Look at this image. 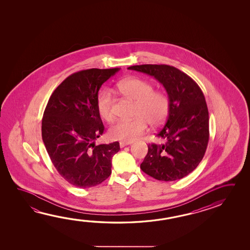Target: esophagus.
Instances as JSON below:
<instances>
[{
    "mask_svg": "<svg viewBox=\"0 0 250 250\" xmlns=\"http://www.w3.org/2000/svg\"><path fill=\"white\" fill-rule=\"evenodd\" d=\"M131 143H132L131 141H120V142H119V146H120V147H125V146L131 145Z\"/></svg>",
    "mask_w": 250,
    "mask_h": 250,
    "instance_id": "obj_1",
    "label": "esophagus"
}]
</instances>
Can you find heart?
<instances>
[{
  "label": "heart",
  "instance_id": "1",
  "mask_svg": "<svg viewBox=\"0 0 250 250\" xmlns=\"http://www.w3.org/2000/svg\"><path fill=\"white\" fill-rule=\"evenodd\" d=\"M119 92L136 102L134 116L130 120H119L110 127V136L113 140L132 141L152 126L162 125L169 112V99L162 91L154 90L150 82L137 77L127 78L118 83ZM98 114L106 122L115 118L114 98L110 90L104 89L97 99Z\"/></svg>",
  "mask_w": 250,
  "mask_h": 250
}]
</instances>
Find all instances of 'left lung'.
I'll list each match as a JSON object with an SVG mask.
<instances>
[{
	"mask_svg": "<svg viewBox=\"0 0 250 250\" xmlns=\"http://www.w3.org/2000/svg\"><path fill=\"white\" fill-rule=\"evenodd\" d=\"M128 69L153 76L169 99L166 122L156 133L163 142L147 145L140 168L159 181L181 179L198 166L209 141V112L201 88L175 66L146 64Z\"/></svg>",
	"mask_w": 250,
	"mask_h": 250,
	"instance_id": "obj_1",
	"label": "left lung"
}]
</instances>
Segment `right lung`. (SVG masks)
<instances>
[{"instance_id": "right-lung-1", "label": "right lung", "mask_w": 250, "mask_h": 250, "mask_svg": "<svg viewBox=\"0 0 250 250\" xmlns=\"http://www.w3.org/2000/svg\"><path fill=\"white\" fill-rule=\"evenodd\" d=\"M120 68H91L66 77L49 98L42 119V139L53 166L72 185L97 186L111 174L118 141L95 144L104 131L97 108L98 91Z\"/></svg>"}]
</instances>
